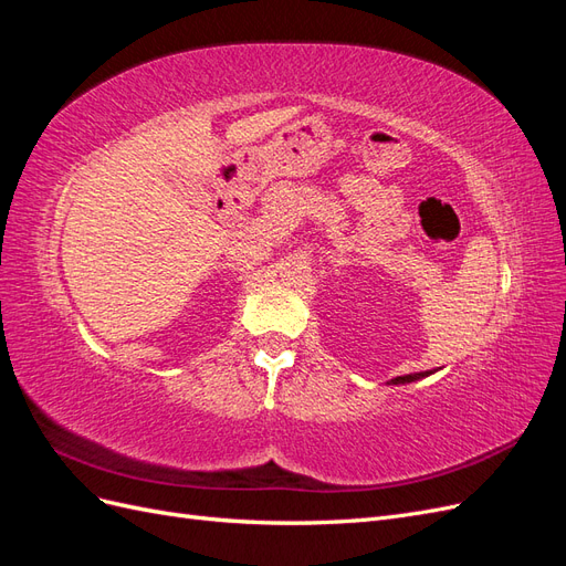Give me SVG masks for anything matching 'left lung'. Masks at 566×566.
Listing matches in <instances>:
<instances>
[{
	"label": "left lung",
	"mask_w": 566,
	"mask_h": 566,
	"mask_svg": "<svg viewBox=\"0 0 566 566\" xmlns=\"http://www.w3.org/2000/svg\"><path fill=\"white\" fill-rule=\"evenodd\" d=\"M424 375H427V370H424V373H410V375H401V378H394L391 382H394V385H399V382H413V380L424 378Z\"/></svg>",
	"instance_id": "left-lung-1"
}]
</instances>
